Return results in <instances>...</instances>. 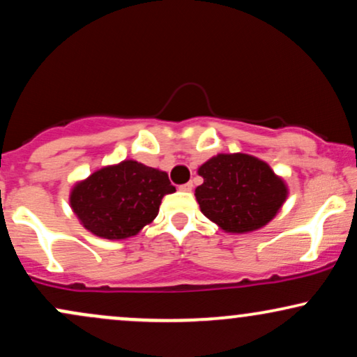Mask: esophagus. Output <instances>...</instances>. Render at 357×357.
<instances>
[{"instance_id":"obj_1","label":"esophagus","mask_w":357,"mask_h":357,"mask_svg":"<svg viewBox=\"0 0 357 357\" xmlns=\"http://www.w3.org/2000/svg\"><path fill=\"white\" fill-rule=\"evenodd\" d=\"M179 190H181V191H191L192 190V183L183 184V186H179Z\"/></svg>"}]
</instances>
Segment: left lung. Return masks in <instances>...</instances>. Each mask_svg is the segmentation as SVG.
Masks as SVG:
<instances>
[{"instance_id": "8db88e82", "label": "left lung", "mask_w": 357, "mask_h": 357, "mask_svg": "<svg viewBox=\"0 0 357 357\" xmlns=\"http://www.w3.org/2000/svg\"><path fill=\"white\" fill-rule=\"evenodd\" d=\"M195 196L202 213L221 230L248 233L277 215L289 190L267 162L250 154H218L199 166Z\"/></svg>"}]
</instances>
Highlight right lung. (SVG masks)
I'll return each instance as SVG.
<instances>
[{"mask_svg": "<svg viewBox=\"0 0 357 357\" xmlns=\"http://www.w3.org/2000/svg\"><path fill=\"white\" fill-rule=\"evenodd\" d=\"M174 191L165 171L127 159L77 183L70 191V206L96 236L124 240L149 225L158 216L162 196Z\"/></svg>", "mask_w": 357, "mask_h": 357, "instance_id": "right-lung-1", "label": "right lung"}]
</instances>
